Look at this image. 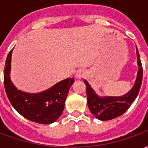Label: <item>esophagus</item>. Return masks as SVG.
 Here are the masks:
<instances>
[{"label":"esophagus","mask_w":148,"mask_h":148,"mask_svg":"<svg viewBox=\"0 0 148 148\" xmlns=\"http://www.w3.org/2000/svg\"><path fill=\"white\" fill-rule=\"evenodd\" d=\"M85 75H86V71L84 70H78L76 74H75V78L76 79H81V78L85 77Z\"/></svg>","instance_id":"1"}]
</instances>
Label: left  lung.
Here are the masks:
<instances>
[{
    "mask_svg": "<svg viewBox=\"0 0 148 148\" xmlns=\"http://www.w3.org/2000/svg\"><path fill=\"white\" fill-rule=\"evenodd\" d=\"M136 55L137 64L139 66L136 79L130 91H128L123 96H98L93 88L90 86L89 82L86 80H84V83L86 86L88 107L97 119L100 121H109L120 116L127 111L130 107L131 104L136 98L140 92L143 79V67L137 47Z\"/></svg>",
    "mask_w": 148,
    "mask_h": 148,
    "instance_id": "left-lung-1",
    "label": "left lung"
}]
</instances>
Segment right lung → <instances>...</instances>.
Instances as JSON below:
<instances>
[{"label": "right lung", "mask_w": 148, "mask_h": 148, "mask_svg": "<svg viewBox=\"0 0 148 148\" xmlns=\"http://www.w3.org/2000/svg\"><path fill=\"white\" fill-rule=\"evenodd\" d=\"M12 50L7 56L4 70V85L9 101L20 114L29 121L42 124L54 123L63 112L70 88L74 82V77H68L40 93L21 91L10 78Z\"/></svg>", "instance_id": "1"}]
</instances>
